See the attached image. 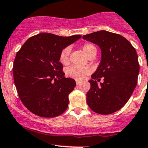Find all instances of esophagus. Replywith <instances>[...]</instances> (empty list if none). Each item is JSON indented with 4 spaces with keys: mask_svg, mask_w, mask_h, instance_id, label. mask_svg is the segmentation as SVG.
Returning a JSON list of instances; mask_svg holds the SVG:
<instances>
[{
    "mask_svg": "<svg viewBox=\"0 0 148 148\" xmlns=\"http://www.w3.org/2000/svg\"><path fill=\"white\" fill-rule=\"evenodd\" d=\"M76 83H77V85H80L81 84V82H79V81H76Z\"/></svg>",
    "mask_w": 148,
    "mask_h": 148,
    "instance_id": "1",
    "label": "esophagus"
}]
</instances>
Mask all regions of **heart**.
I'll use <instances>...</instances> for the list:
<instances>
[{
    "label": "heart",
    "mask_w": 148,
    "mask_h": 148,
    "mask_svg": "<svg viewBox=\"0 0 148 148\" xmlns=\"http://www.w3.org/2000/svg\"><path fill=\"white\" fill-rule=\"evenodd\" d=\"M82 49L88 57L90 56L92 53L97 52L96 48L92 43H86L83 45ZM70 53V48L66 47L61 50L59 55V60L62 64H66L69 62V56ZM90 73V69L86 66H81L73 65L69 67L66 70V74L68 77L73 78L78 81H82L85 79L88 74Z\"/></svg>",
    "instance_id": "obj_1"
}]
</instances>
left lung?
I'll list each match as a JSON object with an SVG mask.
<instances>
[{"label": "left lung", "mask_w": 148, "mask_h": 148, "mask_svg": "<svg viewBox=\"0 0 148 148\" xmlns=\"http://www.w3.org/2000/svg\"><path fill=\"white\" fill-rule=\"evenodd\" d=\"M97 44L102 51L101 61L89 81L88 105L100 114H110L122 108L137 85L140 66L136 49L122 36L102 30L83 36ZM104 82L98 84L94 79Z\"/></svg>", "instance_id": "obj_1"}]
</instances>
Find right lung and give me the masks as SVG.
Here are the masks:
<instances>
[{"mask_svg": "<svg viewBox=\"0 0 148 148\" xmlns=\"http://www.w3.org/2000/svg\"><path fill=\"white\" fill-rule=\"evenodd\" d=\"M81 37L38 34L30 37L16 54L12 68L16 89L22 103L34 114L55 117L67 108L68 95L76 82L64 77L59 55Z\"/></svg>", "mask_w": 148, "mask_h": 148, "instance_id": "1", "label": "right lung"}]
</instances>
